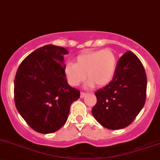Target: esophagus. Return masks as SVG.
<instances>
[{
    "label": "esophagus",
    "instance_id": "34e87169",
    "mask_svg": "<svg viewBox=\"0 0 160 160\" xmlns=\"http://www.w3.org/2000/svg\"><path fill=\"white\" fill-rule=\"evenodd\" d=\"M85 95H86V93H85V92H81V94H80L81 98H84Z\"/></svg>",
    "mask_w": 160,
    "mask_h": 160
}]
</instances>
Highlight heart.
Wrapping results in <instances>:
<instances>
[{
	"label": "heart",
	"mask_w": 160,
	"mask_h": 160,
	"mask_svg": "<svg viewBox=\"0 0 160 160\" xmlns=\"http://www.w3.org/2000/svg\"><path fill=\"white\" fill-rule=\"evenodd\" d=\"M117 56L110 48L82 54L75 63L69 62L65 66V75L72 86H78L88 78L87 88L96 85L103 86L111 82L117 68Z\"/></svg>",
	"instance_id": "heart-1"
}]
</instances>
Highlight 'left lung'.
Wrapping results in <instances>:
<instances>
[{"mask_svg":"<svg viewBox=\"0 0 160 160\" xmlns=\"http://www.w3.org/2000/svg\"><path fill=\"white\" fill-rule=\"evenodd\" d=\"M147 78L142 64L130 51L120 57L112 80L95 92L97 102L92 113L108 129L129 126L146 102Z\"/></svg>","mask_w":160,"mask_h":160,"instance_id":"left-lung-1","label":"left lung"}]
</instances>
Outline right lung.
Listing matches in <instances>:
<instances>
[{"label":"right lung","mask_w":160,"mask_h":160,"mask_svg":"<svg viewBox=\"0 0 160 160\" xmlns=\"http://www.w3.org/2000/svg\"><path fill=\"white\" fill-rule=\"evenodd\" d=\"M65 48L48 44L25 58L14 78V102L22 118L38 132L60 129L68 119L70 106L80 92L65 75Z\"/></svg>","instance_id":"obj_1"}]
</instances>
